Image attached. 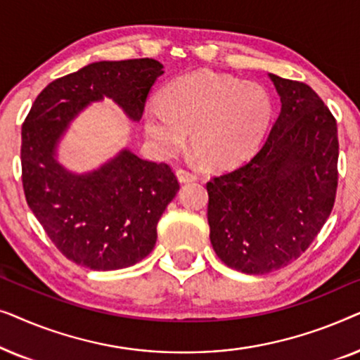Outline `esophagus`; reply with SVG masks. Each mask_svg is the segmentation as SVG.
<instances>
[{
    "label": "esophagus",
    "mask_w": 360,
    "mask_h": 360,
    "mask_svg": "<svg viewBox=\"0 0 360 360\" xmlns=\"http://www.w3.org/2000/svg\"><path fill=\"white\" fill-rule=\"evenodd\" d=\"M176 179H179L180 184H188V181L196 180V174L195 172H190L186 169H179L176 170Z\"/></svg>",
    "instance_id": "34e87169"
}]
</instances>
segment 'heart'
Listing matches in <instances>:
<instances>
[{"label": "heart", "mask_w": 360, "mask_h": 360, "mask_svg": "<svg viewBox=\"0 0 360 360\" xmlns=\"http://www.w3.org/2000/svg\"><path fill=\"white\" fill-rule=\"evenodd\" d=\"M274 112L264 86L240 78L201 70L174 78L160 91V103L144 111L154 149L172 155L190 144L206 164H234L250 154L267 131Z\"/></svg>", "instance_id": "b5f03b06"}]
</instances>
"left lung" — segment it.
<instances>
[{"label":"left lung","mask_w":360,"mask_h":360,"mask_svg":"<svg viewBox=\"0 0 360 360\" xmlns=\"http://www.w3.org/2000/svg\"><path fill=\"white\" fill-rule=\"evenodd\" d=\"M280 115L262 147L208 184L210 239L228 267L269 274L297 260L331 214L338 124L307 83L269 73Z\"/></svg>","instance_id":"obj_1"}]
</instances>
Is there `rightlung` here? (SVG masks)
Segmentation results:
<instances>
[{
	"label": "right lung",
	"instance_id": "add662e5",
	"mask_svg": "<svg viewBox=\"0 0 360 360\" xmlns=\"http://www.w3.org/2000/svg\"><path fill=\"white\" fill-rule=\"evenodd\" d=\"M164 65L154 58L95 62L39 93L22 124V188L56 248L91 270L131 267L147 257L157 223L180 185L170 165L122 149L100 169L73 174L56 159L58 141L90 103L111 98L139 121Z\"/></svg>",
	"mask_w": 360,
	"mask_h": 360
}]
</instances>
